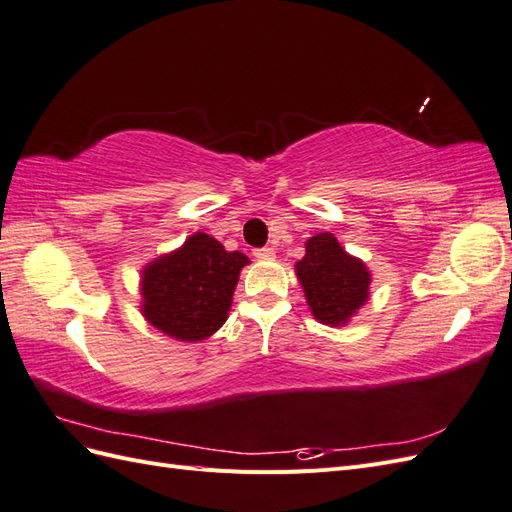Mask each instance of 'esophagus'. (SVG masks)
I'll list each match as a JSON object with an SVG mask.
<instances>
[{
  "mask_svg": "<svg viewBox=\"0 0 512 512\" xmlns=\"http://www.w3.org/2000/svg\"><path fill=\"white\" fill-rule=\"evenodd\" d=\"M254 256H256L258 260H269V258H273V256H275V250H273V247H269V245H265V247H256V250H254Z\"/></svg>",
  "mask_w": 512,
  "mask_h": 512,
  "instance_id": "obj_1",
  "label": "esophagus"
}]
</instances>
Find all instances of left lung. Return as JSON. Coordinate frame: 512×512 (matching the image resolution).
<instances>
[{
	"instance_id": "left-lung-1",
	"label": "left lung",
	"mask_w": 512,
	"mask_h": 512,
	"mask_svg": "<svg viewBox=\"0 0 512 512\" xmlns=\"http://www.w3.org/2000/svg\"><path fill=\"white\" fill-rule=\"evenodd\" d=\"M297 275L314 316L324 324H344L369 294V273L361 260L348 256L331 232L305 243Z\"/></svg>"
}]
</instances>
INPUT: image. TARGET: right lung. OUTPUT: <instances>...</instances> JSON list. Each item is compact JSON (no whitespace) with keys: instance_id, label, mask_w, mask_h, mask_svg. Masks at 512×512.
<instances>
[{"instance_id":"obj_1","label":"right lung","mask_w":512,"mask_h":512,"mask_svg":"<svg viewBox=\"0 0 512 512\" xmlns=\"http://www.w3.org/2000/svg\"><path fill=\"white\" fill-rule=\"evenodd\" d=\"M241 252H226L220 241L196 232L181 250L162 256L143 275V314L162 333L181 342H200L226 322Z\"/></svg>"}]
</instances>
